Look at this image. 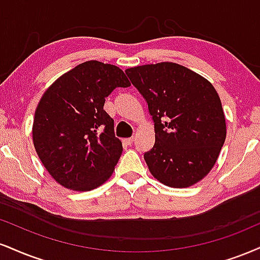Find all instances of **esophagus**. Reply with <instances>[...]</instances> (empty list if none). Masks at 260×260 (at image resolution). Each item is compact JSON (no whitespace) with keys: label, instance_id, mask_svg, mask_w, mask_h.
<instances>
[{"label":"esophagus","instance_id":"obj_1","mask_svg":"<svg viewBox=\"0 0 260 260\" xmlns=\"http://www.w3.org/2000/svg\"><path fill=\"white\" fill-rule=\"evenodd\" d=\"M123 142H124V144H127V145H131V144L134 142V138H133V137H131V138L123 139Z\"/></svg>","mask_w":260,"mask_h":260}]
</instances>
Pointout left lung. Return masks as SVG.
I'll use <instances>...</instances> for the list:
<instances>
[{
    "label": "left lung",
    "instance_id": "1",
    "mask_svg": "<svg viewBox=\"0 0 260 260\" xmlns=\"http://www.w3.org/2000/svg\"><path fill=\"white\" fill-rule=\"evenodd\" d=\"M148 103L155 144L144 154L149 171L171 187H187L213 168L226 137L223 106L213 84L176 62L126 70Z\"/></svg>",
    "mask_w": 260,
    "mask_h": 260
}]
</instances>
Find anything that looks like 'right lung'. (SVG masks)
Segmentation results:
<instances>
[{"mask_svg":"<svg viewBox=\"0 0 260 260\" xmlns=\"http://www.w3.org/2000/svg\"><path fill=\"white\" fill-rule=\"evenodd\" d=\"M131 83L120 68L89 60L55 81L35 111L32 140L41 162L60 185L89 191L111 177L122 154L105 98Z\"/></svg>","mask_w":260,"mask_h":260,"instance_id":"obj_1","label":"right lung"}]
</instances>
